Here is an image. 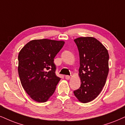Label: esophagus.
I'll list each match as a JSON object with an SVG mask.
<instances>
[{
    "instance_id": "obj_1",
    "label": "esophagus",
    "mask_w": 125,
    "mask_h": 125,
    "mask_svg": "<svg viewBox=\"0 0 125 125\" xmlns=\"http://www.w3.org/2000/svg\"><path fill=\"white\" fill-rule=\"evenodd\" d=\"M65 78L66 79H67V80L70 79V76H69V75H66V76H65Z\"/></svg>"
}]
</instances>
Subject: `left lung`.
Instances as JSON below:
<instances>
[{
  "label": "left lung",
  "instance_id": "left-lung-1",
  "mask_svg": "<svg viewBox=\"0 0 125 125\" xmlns=\"http://www.w3.org/2000/svg\"><path fill=\"white\" fill-rule=\"evenodd\" d=\"M79 53L81 87L73 91L82 103L92 101L99 95L108 74L109 54L105 47L92 37L74 40Z\"/></svg>",
  "mask_w": 125,
  "mask_h": 125
}]
</instances>
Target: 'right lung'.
Masks as SVG:
<instances>
[{
  "instance_id": "1",
  "label": "right lung",
  "mask_w": 125,
  "mask_h": 125,
  "mask_svg": "<svg viewBox=\"0 0 125 125\" xmlns=\"http://www.w3.org/2000/svg\"><path fill=\"white\" fill-rule=\"evenodd\" d=\"M64 42L33 40L18 54V75L23 88L31 98L44 103L53 95L61 78L55 75L54 58Z\"/></svg>"
}]
</instances>
